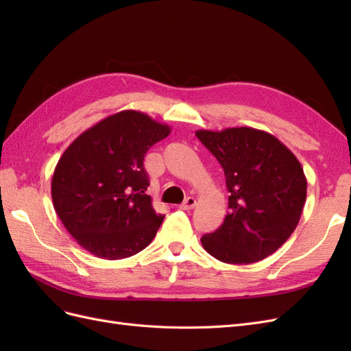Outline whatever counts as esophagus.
Here are the masks:
<instances>
[{
	"instance_id": "esophagus-1",
	"label": "esophagus",
	"mask_w": 351,
	"mask_h": 351,
	"mask_svg": "<svg viewBox=\"0 0 351 351\" xmlns=\"http://www.w3.org/2000/svg\"><path fill=\"white\" fill-rule=\"evenodd\" d=\"M196 206V199L195 197H187L182 205H180V209H183V210H190V209H193Z\"/></svg>"
}]
</instances>
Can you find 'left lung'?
Here are the masks:
<instances>
[{"mask_svg": "<svg viewBox=\"0 0 351 351\" xmlns=\"http://www.w3.org/2000/svg\"><path fill=\"white\" fill-rule=\"evenodd\" d=\"M196 136L224 169L230 193L224 222L200 239L202 246L226 263L268 258L300 221L307 182L299 159L277 137L252 127Z\"/></svg>", "mask_w": 351, "mask_h": 351, "instance_id": "1", "label": "left lung"}]
</instances>
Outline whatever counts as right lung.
Segmentation results:
<instances>
[{"instance_id": "obj_1", "label": "right lung", "mask_w": 351, "mask_h": 351, "mask_svg": "<svg viewBox=\"0 0 351 351\" xmlns=\"http://www.w3.org/2000/svg\"><path fill=\"white\" fill-rule=\"evenodd\" d=\"M171 133L167 124L127 110L107 117L61 155L51 182L52 204L80 246L102 259H124L149 244L164 215L145 192L143 158Z\"/></svg>"}]
</instances>
